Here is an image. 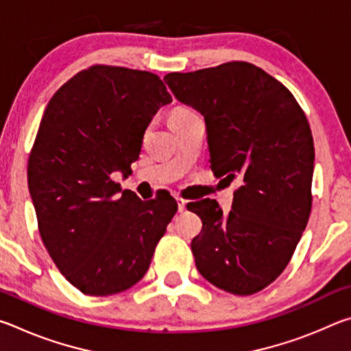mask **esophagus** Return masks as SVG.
<instances>
[{
    "label": "esophagus",
    "instance_id": "esophagus-1",
    "mask_svg": "<svg viewBox=\"0 0 351 351\" xmlns=\"http://www.w3.org/2000/svg\"><path fill=\"white\" fill-rule=\"evenodd\" d=\"M176 203H178V210L180 212L186 209V201H184L182 198H176Z\"/></svg>",
    "mask_w": 351,
    "mask_h": 351
}]
</instances>
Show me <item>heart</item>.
Here are the masks:
<instances>
[{
	"instance_id": "heart-1",
	"label": "heart",
	"mask_w": 351,
	"mask_h": 351,
	"mask_svg": "<svg viewBox=\"0 0 351 351\" xmlns=\"http://www.w3.org/2000/svg\"><path fill=\"white\" fill-rule=\"evenodd\" d=\"M195 112L192 111V110H189V108H175L173 111L170 112V117H169V121L170 122H175V121H182V119H186V117H190V116H193Z\"/></svg>"
}]
</instances>
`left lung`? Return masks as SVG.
Instances as JSON below:
<instances>
[{"mask_svg": "<svg viewBox=\"0 0 351 351\" xmlns=\"http://www.w3.org/2000/svg\"><path fill=\"white\" fill-rule=\"evenodd\" d=\"M206 122L210 169L241 178L232 209L189 203L203 229L192 240L197 269L217 288L251 295L287 268L311 212L314 145L305 112L287 86L246 62L164 77Z\"/></svg>", "mask_w": 351, "mask_h": 351, "instance_id": "left-lung-1", "label": "left lung"}]
</instances>
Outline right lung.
Here are the masks:
<instances>
[{
    "label": "right lung",
    "mask_w": 351,
    "mask_h": 351,
    "mask_svg": "<svg viewBox=\"0 0 351 351\" xmlns=\"http://www.w3.org/2000/svg\"><path fill=\"white\" fill-rule=\"evenodd\" d=\"M170 102L158 75L97 64L46 106L29 156V192L47 252L83 294L138 283L178 210L171 197L142 201L112 181L132 175L147 127Z\"/></svg>",
    "instance_id": "add662e5"
}]
</instances>
